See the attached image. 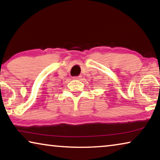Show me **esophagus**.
Instances as JSON below:
<instances>
[{"label":"esophagus","mask_w":160,"mask_h":160,"mask_svg":"<svg viewBox=\"0 0 160 160\" xmlns=\"http://www.w3.org/2000/svg\"><path fill=\"white\" fill-rule=\"evenodd\" d=\"M73 79L74 80H80L81 79V76H78V77H74Z\"/></svg>","instance_id":"34e87169"}]
</instances>
